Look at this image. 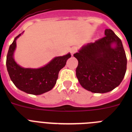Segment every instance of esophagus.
Here are the masks:
<instances>
[{
  "mask_svg": "<svg viewBox=\"0 0 132 132\" xmlns=\"http://www.w3.org/2000/svg\"><path fill=\"white\" fill-rule=\"evenodd\" d=\"M77 51V47H72V48L70 50V53H71V54L72 55H73L75 53H76Z\"/></svg>",
  "mask_w": 132,
  "mask_h": 132,
  "instance_id": "obj_1",
  "label": "esophagus"
}]
</instances>
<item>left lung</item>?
<instances>
[{
  "label": "left lung",
  "instance_id": "left-lung-1",
  "mask_svg": "<svg viewBox=\"0 0 132 132\" xmlns=\"http://www.w3.org/2000/svg\"><path fill=\"white\" fill-rule=\"evenodd\" d=\"M105 36L81 47L73 55L78 60L76 76L85 89L105 93L117 87L126 71L127 58L122 41L110 29Z\"/></svg>",
  "mask_w": 132,
  "mask_h": 132
}]
</instances>
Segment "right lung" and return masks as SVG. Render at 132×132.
Instances as JSON below:
<instances>
[{"instance_id":"1","label":"right lung","mask_w":132,"mask_h":132,"mask_svg":"<svg viewBox=\"0 0 132 132\" xmlns=\"http://www.w3.org/2000/svg\"><path fill=\"white\" fill-rule=\"evenodd\" d=\"M22 34L16 36L10 45L6 57L7 71L11 80L18 89L34 95L44 94L54 87L59 71L65 67L67 59L71 55L69 53L65 55L55 57L40 68H24L17 64L14 58L16 39Z\"/></svg>"}]
</instances>
